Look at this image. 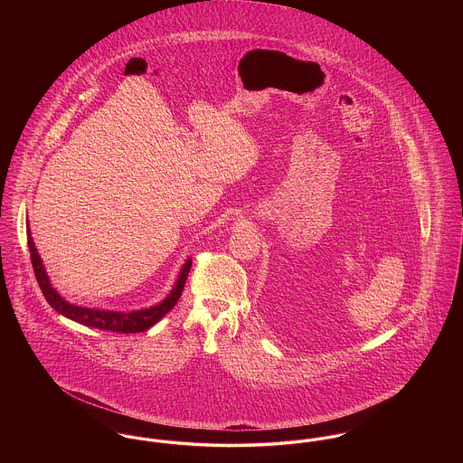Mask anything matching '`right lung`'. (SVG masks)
Here are the masks:
<instances>
[{"mask_svg": "<svg viewBox=\"0 0 463 463\" xmlns=\"http://www.w3.org/2000/svg\"><path fill=\"white\" fill-rule=\"evenodd\" d=\"M27 246H29V253H31V264L34 269V276L36 281L43 291L46 302L55 308L59 314L66 316L69 319L85 325L90 328H99V330L116 331V333H140V331L149 330L153 325H156L163 316H166V312H170L175 307L184 287H185V279L189 276L193 259H189L182 270L180 276L176 279L175 288L172 289V293L155 307L144 308V310H133V312H112V310H97V308L78 307L66 302L53 288L50 285V279L44 272L42 259L34 248V242L31 238V231L27 229Z\"/></svg>", "mask_w": 463, "mask_h": 463, "instance_id": "1", "label": "right lung"}]
</instances>
